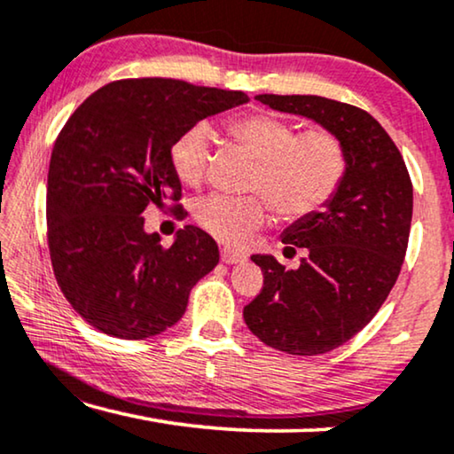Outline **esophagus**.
<instances>
[{"label": "esophagus", "mask_w": 454, "mask_h": 454, "mask_svg": "<svg viewBox=\"0 0 454 454\" xmlns=\"http://www.w3.org/2000/svg\"><path fill=\"white\" fill-rule=\"evenodd\" d=\"M221 260L225 264H241V262H246V256H244V254H239V252L229 250V247H223Z\"/></svg>", "instance_id": "1"}]
</instances>
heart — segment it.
<instances>
[{"label": "heart", "mask_w": 454, "mask_h": 454, "mask_svg": "<svg viewBox=\"0 0 454 454\" xmlns=\"http://www.w3.org/2000/svg\"><path fill=\"white\" fill-rule=\"evenodd\" d=\"M229 134L256 159L252 190L269 197L283 219H301L316 213L343 182L347 165L343 145L326 129L295 134L294 123L275 115L247 114L229 123ZM208 151V129L204 126L185 129L173 142V171L190 188H198L207 176ZM265 199L210 194L196 204L194 216L213 238L244 246L269 221L270 207Z\"/></svg>", "instance_id": "b5f03b06"}]
</instances>
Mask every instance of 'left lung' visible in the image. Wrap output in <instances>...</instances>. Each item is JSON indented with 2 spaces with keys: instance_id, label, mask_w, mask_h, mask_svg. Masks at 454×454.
Masks as SVG:
<instances>
[{
  "instance_id": "1",
  "label": "left lung",
  "mask_w": 454,
  "mask_h": 454,
  "mask_svg": "<svg viewBox=\"0 0 454 454\" xmlns=\"http://www.w3.org/2000/svg\"><path fill=\"white\" fill-rule=\"evenodd\" d=\"M256 101L316 121L345 151L334 196L281 235L285 250H306L301 264L287 270L270 254H254L264 287L244 308L247 328L262 343L318 356L362 331L388 297L407 252L413 185L399 148L368 111L316 95H258Z\"/></svg>"
}]
</instances>
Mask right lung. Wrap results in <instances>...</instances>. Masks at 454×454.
I'll return each instance as SVG.
<instances>
[{"mask_svg": "<svg viewBox=\"0 0 454 454\" xmlns=\"http://www.w3.org/2000/svg\"><path fill=\"white\" fill-rule=\"evenodd\" d=\"M247 101L184 80H117L66 121L47 176L49 252L66 300L89 325L134 340L182 318L190 289L219 264V247L194 225L163 247L142 215L182 196L171 165L177 136Z\"/></svg>", "mask_w": 454, "mask_h": 454, "instance_id": "add662e5", "label": "right lung"}]
</instances>
